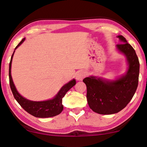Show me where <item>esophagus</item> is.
Instances as JSON below:
<instances>
[{"mask_svg": "<svg viewBox=\"0 0 147 147\" xmlns=\"http://www.w3.org/2000/svg\"><path fill=\"white\" fill-rule=\"evenodd\" d=\"M86 74L84 71H78L76 75V78L78 81H82L83 80L85 77H86Z\"/></svg>", "mask_w": 147, "mask_h": 147, "instance_id": "1", "label": "esophagus"}]
</instances>
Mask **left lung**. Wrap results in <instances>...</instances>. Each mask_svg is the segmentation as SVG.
I'll return each instance as SVG.
<instances>
[{
  "label": "left lung",
  "instance_id": "1",
  "mask_svg": "<svg viewBox=\"0 0 147 147\" xmlns=\"http://www.w3.org/2000/svg\"><path fill=\"white\" fill-rule=\"evenodd\" d=\"M121 44L116 49L126 57L127 70L115 80L89 76L84 79L87 87V100L90 109L97 113H117L126 107L137 90L139 82V61L135 50L126 39L117 36Z\"/></svg>",
  "mask_w": 147,
  "mask_h": 147
}]
</instances>
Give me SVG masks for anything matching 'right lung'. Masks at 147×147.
Instances as JSON below:
<instances>
[{"label": "right lung", "mask_w": 147, "mask_h": 147, "mask_svg": "<svg viewBox=\"0 0 147 147\" xmlns=\"http://www.w3.org/2000/svg\"><path fill=\"white\" fill-rule=\"evenodd\" d=\"M24 40L25 38H23L20 43L16 46V47L14 49L13 54L12 55L9 63V82L12 94H13L14 98H15L17 102L20 104L21 107L28 113L29 114L36 117L48 118L58 115L62 111L63 109L62 105L63 97L65 96V93L72 87L75 86L76 81L75 79H73V80L69 81L68 83H67L64 86L61 87V88L59 89L58 93L52 99L46 100V101H34L27 99L22 96L18 93V91H17L16 87L14 86L13 80H12L11 76V65L15 50L24 42Z\"/></svg>", "instance_id": "1"}]
</instances>
